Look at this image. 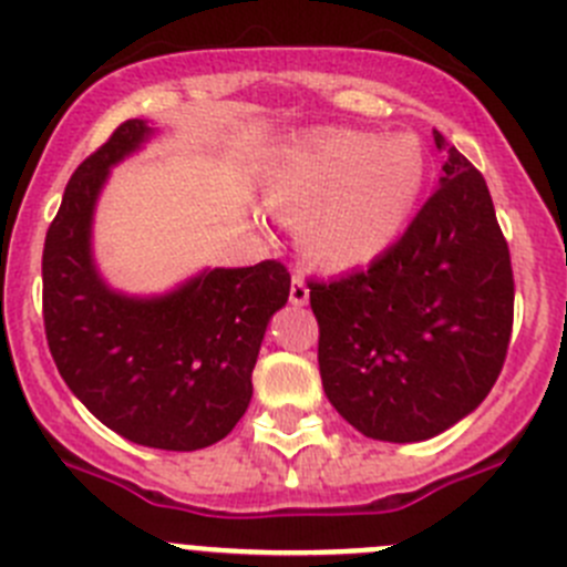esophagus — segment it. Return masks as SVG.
<instances>
[{"label": "esophagus", "mask_w": 567, "mask_h": 567, "mask_svg": "<svg viewBox=\"0 0 567 567\" xmlns=\"http://www.w3.org/2000/svg\"><path fill=\"white\" fill-rule=\"evenodd\" d=\"M308 299H310L308 282H305L301 274H293V279H290V305L301 308V305H308Z\"/></svg>", "instance_id": "1"}]
</instances>
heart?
Returning a JSON list of instances; mask_svg holds the SVG:
<instances>
[{
    "mask_svg": "<svg viewBox=\"0 0 567 567\" xmlns=\"http://www.w3.org/2000/svg\"><path fill=\"white\" fill-rule=\"evenodd\" d=\"M427 178L414 134L330 128L288 147L268 178V200L299 220L313 262L343 271L369 266L403 235Z\"/></svg>",
    "mask_w": 567,
    "mask_h": 567,
    "instance_id": "heart-1",
    "label": "heart"
}]
</instances>
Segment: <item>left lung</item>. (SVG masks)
<instances>
[{"label":"left lung","instance_id":"obj_1","mask_svg":"<svg viewBox=\"0 0 567 567\" xmlns=\"http://www.w3.org/2000/svg\"><path fill=\"white\" fill-rule=\"evenodd\" d=\"M442 178L372 266L310 279L327 400L369 439L422 442L481 405L506 361L515 277L484 176L433 131Z\"/></svg>","mask_w":567,"mask_h":567}]
</instances>
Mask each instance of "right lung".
<instances>
[{"mask_svg": "<svg viewBox=\"0 0 567 567\" xmlns=\"http://www.w3.org/2000/svg\"><path fill=\"white\" fill-rule=\"evenodd\" d=\"M151 136L125 120L72 173L47 229L44 330L72 394L114 433L158 451L220 442L251 403L268 319L290 293L277 259L215 268L158 299L105 288L92 262V215L109 167Z\"/></svg>", "mask_w": 567, "mask_h": 567, "instance_id": "right-lung-1", "label": "right lung"}]
</instances>
